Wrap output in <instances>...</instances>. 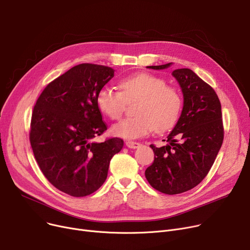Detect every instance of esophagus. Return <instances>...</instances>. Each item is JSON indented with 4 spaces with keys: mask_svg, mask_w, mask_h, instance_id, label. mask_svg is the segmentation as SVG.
Masks as SVG:
<instances>
[{
    "mask_svg": "<svg viewBox=\"0 0 250 250\" xmlns=\"http://www.w3.org/2000/svg\"><path fill=\"white\" fill-rule=\"evenodd\" d=\"M125 144H126L127 147H129V148H133V149L137 148L138 146L140 145V143H139V142H135V141H130V140H127V141L125 142Z\"/></svg>",
    "mask_w": 250,
    "mask_h": 250,
    "instance_id": "1",
    "label": "esophagus"
}]
</instances>
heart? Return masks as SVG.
Listing matches in <instances>:
<instances>
[{
	"label": "heart",
	"mask_w": 250,
	"mask_h": 250,
	"mask_svg": "<svg viewBox=\"0 0 250 250\" xmlns=\"http://www.w3.org/2000/svg\"><path fill=\"white\" fill-rule=\"evenodd\" d=\"M120 92L102 87L96 103L102 114L111 120H119L129 103L134 106V117L116 124L112 131L117 136L136 139L153 130L165 132L178 123L183 108V98L177 87L151 73L139 72L119 82Z\"/></svg>",
	"instance_id": "heart-1"
}]
</instances>
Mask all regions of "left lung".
<instances>
[{
    "instance_id": "left-lung-1",
    "label": "left lung",
    "mask_w": 250,
    "mask_h": 250,
    "mask_svg": "<svg viewBox=\"0 0 250 250\" xmlns=\"http://www.w3.org/2000/svg\"><path fill=\"white\" fill-rule=\"evenodd\" d=\"M170 64L148 67L164 69ZM172 76L184 94L182 115L166 146L150 145L154 160L145 170L150 186L167 195L198 186L211 169L224 139L221 103L213 87L189 68L174 69Z\"/></svg>"
}]
</instances>
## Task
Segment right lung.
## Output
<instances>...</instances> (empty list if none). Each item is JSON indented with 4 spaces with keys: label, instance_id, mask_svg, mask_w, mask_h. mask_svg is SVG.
<instances>
[{
    "label": "right lung",
    "instance_id": "right-lung-1",
    "mask_svg": "<svg viewBox=\"0 0 250 250\" xmlns=\"http://www.w3.org/2000/svg\"><path fill=\"white\" fill-rule=\"evenodd\" d=\"M114 71L94 63L73 66L45 86L33 108L29 140L35 159L48 182L69 196L96 192L124 145L117 137L93 141L108 127L96 97Z\"/></svg>",
    "mask_w": 250,
    "mask_h": 250
}]
</instances>
